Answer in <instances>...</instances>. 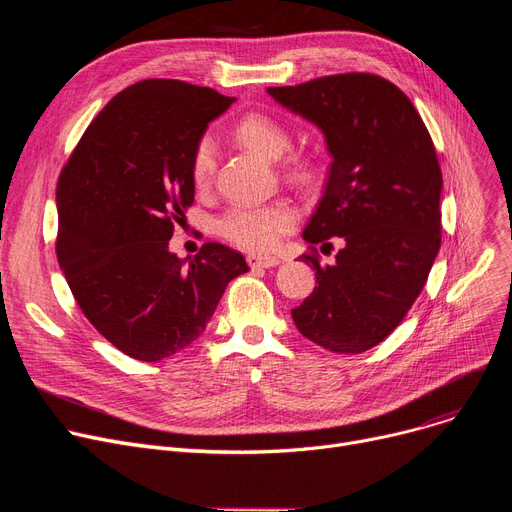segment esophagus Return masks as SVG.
Listing matches in <instances>:
<instances>
[{"mask_svg":"<svg viewBox=\"0 0 512 512\" xmlns=\"http://www.w3.org/2000/svg\"><path fill=\"white\" fill-rule=\"evenodd\" d=\"M247 263L249 267H253V270H270V267H276L280 263L278 257H270V255H255L251 253L247 257Z\"/></svg>","mask_w":512,"mask_h":512,"instance_id":"esophagus-1","label":"esophagus"}]
</instances>
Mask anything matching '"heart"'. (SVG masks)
<instances>
[{"label": "heart", "instance_id": "b5f03b06", "mask_svg": "<svg viewBox=\"0 0 512 512\" xmlns=\"http://www.w3.org/2000/svg\"><path fill=\"white\" fill-rule=\"evenodd\" d=\"M236 139L251 151L263 155L265 159H278L290 149L288 128L267 114H247L242 116L234 128ZM282 170L288 178L299 184H311L317 176V166L313 157L303 153H292ZM215 174V143L211 137H201L191 153V180L197 188L209 186ZM297 209L288 201L272 203H236L226 209L215 228L218 234L232 242L234 247L245 251H270L280 238L297 226Z\"/></svg>", "mask_w": 512, "mask_h": 512}]
</instances>
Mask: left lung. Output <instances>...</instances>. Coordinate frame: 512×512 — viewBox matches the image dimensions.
<instances>
[{"instance_id": "obj_1", "label": "left lung", "mask_w": 512, "mask_h": 512, "mask_svg": "<svg viewBox=\"0 0 512 512\" xmlns=\"http://www.w3.org/2000/svg\"><path fill=\"white\" fill-rule=\"evenodd\" d=\"M278 103L315 122L332 155L326 193L303 238L317 286L292 309L299 332L332 353L369 351L405 319L442 242V170L411 99L369 72L267 87ZM345 240L334 266L314 245ZM330 245V242H328Z\"/></svg>"}]
</instances>
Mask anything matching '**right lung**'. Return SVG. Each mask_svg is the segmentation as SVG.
<instances>
[{
	"label": "right lung",
	"mask_w": 512,
	"mask_h": 512,
	"mask_svg": "<svg viewBox=\"0 0 512 512\" xmlns=\"http://www.w3.org/2000/svg\"><path fill=\"white\" fill-rule=\"evenodd\" d=\"M234 97L149 78L118 93L87 126L58 178L56 253L74 299L118 351L168 359L209 324L240 253L205 242L188 263L168 251L195 201L191 153Z\"/></svg>",
	"instance_id": "obj_1"
}]
</instances>
